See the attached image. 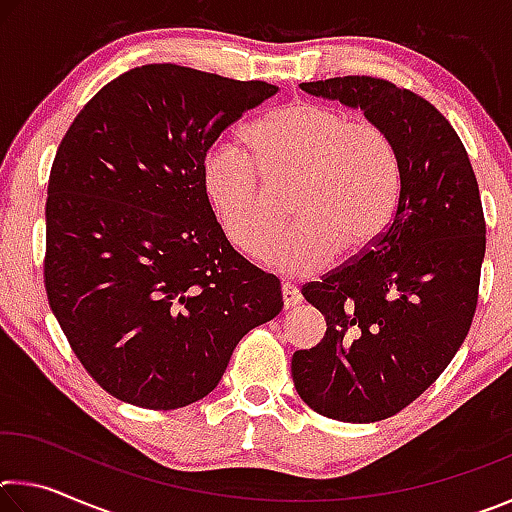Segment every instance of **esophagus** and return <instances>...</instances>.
I'll return each mask as SVG.
<instances>
[{
	"instance_id": "1",
	"label": "esophagus",
	"mask_w": 512,
	"mask_h": 512,
	"mask_svg": "<svg viewBox=\"0 0 512 512\" xmlns=\"http://www.w3.org/2000/svg\"><path fill=\"white\" fill-rule=\"evenodd\" d=\"M302 296L300 291L293 287V284H282V305L284 309H293L296 305H300Z\"/></svg>"
}]
</instances>
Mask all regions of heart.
Returning a JSON list of instances; mask_svg holds the SVG:
<instances>
[{
  "label": "heart",
  "mask_w": 512,
  "mask_h": 512,
  "mask_svg": "<svg viewBox=\"0 0 512 512\" xmlns=\"http://www.w3.org/2000/svg\"><path fill=\"white\" fill-rule=\"evenodd\" d=\"M244 137L253 158L235 144H216L201 164L207 201L241 253H266V264L284 275H311L343 246L359 253L384 235L402 189L400 153L384 126L298 101L248 126ZM264 177L297 180L290 209L299 221L275 242Z\"/></svg>",
  "instance_id": "1"
}]
</instances>
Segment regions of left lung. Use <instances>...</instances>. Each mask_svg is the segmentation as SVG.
Instances as JSON below:
<instances>
[{
	"mask_svg": "<svg viewBox=\"0 0 512 512\" xmlns=\"http://www.w3.org/2000/svg\"><path fill=\"white\" fill-rule=\"evenodd\" d=\"M300 88L384 126L402 189L384 235L302 287L327 332L293 354V384L325 418L386 420L427 391L470 332L485 255L479 185L461 137L420 94L372 76Z\"/></svg>",
	"mask_w": 512,
	"mask_h": 512,
	"instance_id": "obj_1",
	"label": "left lung"
}]
</instances>
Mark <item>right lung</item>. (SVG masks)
I'll use <instances>...</instances> for the list:
<instances>
[{
    "label": "right lung",
    "instance_id": "1",
    "mask_svg": "<svg viewBox=\"0 0 512 512\" xmlns=\"http://www.w3.org/2000/svg\"><path fill=\"white\" fill-rule=\"evenodd\" d=\"M275 85L171 63L94 94L47 187L45 289L88 375L121 402L171 411L219 384L280 280L241 257L201 183L205 153Z\"/></svg>",
    "mask_w": 512,
    "mask_h": 512
}]
</instances>
